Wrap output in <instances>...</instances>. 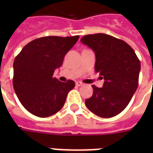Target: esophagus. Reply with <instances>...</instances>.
I'll return each instance as SVG.
<instances>
[{
    "mask_svg": "<svg viewBox=\"0 0 153 153\" xmlns=\"http://www.w3.org/2000/svg\"><path fill=\"white\" fill-rule=\"evenodd\" d=\"M75 84H76L77 86L80 87L83 85V83H81V82H79V81H78V82H76V83H75Z\"/></svg>",
    "mask_w": 153,
    "mask_h": 153,
    "instance_id": "esophagus-1",
    "label": "esophagus"
}]
</instances>
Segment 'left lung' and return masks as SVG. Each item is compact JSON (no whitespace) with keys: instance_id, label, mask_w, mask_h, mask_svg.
<instances>
[{"instance_id":"1","label":"left lung","mask_w":153,"mask_h":153,"mask_svg":"<svg viewBox=\"0 0 153 153\" xmlns=\"http://www.w3.org/2000/svg\"><path fill=\"white\" fill-rule=\"evenodd\" d=\"M82 43L96 56L95 71L103 76L102 88L93 85V96L85 100L88 109L102 118L121 112L130 102L138 85L141 65L128 44L104 33L83 36Z\"/></svg>"}]
</instances>
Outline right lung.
<instances>
[{
  "mask_svg": "<svg viewBox=\"0 0 153 153\" xmlns=\"http://www.w3.org/2000/svg\"><path fill=\"white\" fill-rule=\"evenodd\" d=\"M79 36H48L37 38L25 46L14 60L13 86L25 109L38 117H48L58 112L75 83H62L54 78L65 56Z\"/></svg>",
  "mask_w": 153,
  "mask_h": 153,
  "instance_id": "right-lung-1",
  "label": "right lung"
}]
</instances>
